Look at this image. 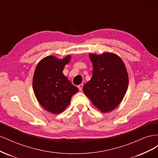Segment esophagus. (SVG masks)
<instances>
[{
    "label": "esophagus",
    "instance_id": "34e87169",
    "mask_svg": "<svg viewBox=\"0 0 158 158\" xmlns=\"http://www.w3.org/2000/svg\"><path fill=\"white\" fill-rule=\"evenodd\" d=\"M83 84H80V85H78V89H79V90L80 91H82V88H83Z\"/></svg>",
    "mask_w": 158,
    "mask_h": 158
}]
</instances>
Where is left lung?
Masks as SVG:
<instances>
[{
	"mask_svg": "<svg viewBox=\"0 0 158 158\" xmlns=\"http://www.w3.org/2000/svg\"><path fill=\"white\" fill-rule=\"evenodd\" d=\"M89 56L94 67L92 77L84 85L83 91L100 111L109 112L120 104L127 92L126 66L120 57L112 52Z\"/></svg>",
	"mask_w": 158,
	"mask_h": 158,
	"instance_id": "8db88e82",
	"label": "left lung"
}]
</instances>
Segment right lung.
Segmentation results:
<instances>
[{
  "label": "right lung",
  "mask_w": 158,
  "mask_h": 158,
  "mask_svg": "<svg viewBox=\"0 0 158 158\" xmlns=\"http://www.w3.org/2000/svg\"><path fill=\"white\" fill-rule=\"evenodd\" d=\"M71 59L47 56L37 64L33 78V89L38 102L47 111L59 114L64 111L78 88L63 74V69Z\"/></svg>",
  "instance_id": "1"
}]
</instances>
